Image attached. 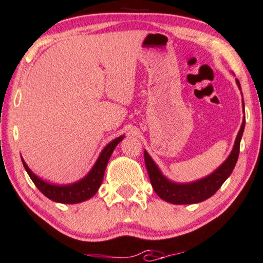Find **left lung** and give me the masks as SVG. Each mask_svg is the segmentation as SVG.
<instances>
[{
    "mask_svg": "<svg viewBox=\"0 0 263 263\" xmlns=\"http://www.w3.org/2000/svg\"><path fill=\"white\" fill-rule=\"evenodd\" d=\"M238 88L241 89L240 81L236 79ZM246 120L243 119L240 131L237 133L232 154L217 170L210 174L206 177L198 179L193 183H174L164 176L156 163L146 151H144L145 165H146L148 177H150L151 185L156 194L164 201L172 203V204H194V203L203 202L211 197L222 186L226 179L232 175L235 165H236L238 154H240V143L242 135H243Z\"/></svg>",
    "mask_w": 263,
    "mask_h": 263,
    "instance_id": "obj_1",
    "label": "left lung"
}]
</instances>
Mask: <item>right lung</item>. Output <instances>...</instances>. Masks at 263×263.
Returning a JSON list of instances; mask_svg holds the SVG:
<instances>
[{"label":"right lung","mask_w":263,"mask_h":263,"mask_svg":"<svg viewBox=\"0 0 263 263\" xmlns=\"http://www.w3.org/2000/svg\"><path fill=\"white\" fill-rule=\"evenodd\" d=\"M124 136H120L111 143L107 144V146L101 151L99 158L97 159L96 164L92 167V170L85 176L84 178L80 179L73 184H68V185H57V184H50L48 182H45L44 179L39 178L36 175H34L31 170L27 165L25 160L22 159V164L25 166L27 174L29 175L31 181L34 182L35 185L39 190L44 194L47 198L52 199L54 202L58 203H65V204H76V203H80L84 201H87L94 195L97 194L98 189L101 185L103 182L105 169L108 163L109 157H111L113 150H115L117 145L123 140Z\"/></svg>","instance_id":"obj_1"}]
</instances>
